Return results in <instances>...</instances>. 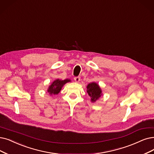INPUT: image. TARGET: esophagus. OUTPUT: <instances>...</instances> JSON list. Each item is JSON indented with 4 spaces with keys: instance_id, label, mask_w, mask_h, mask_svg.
<instances>
[{
    "instance_id": "1",
    "label": "esophagus",
    "mask_w": 154,
    "mask_h": 154,
    "mask_svg": "<svg viewBox=\"0 0 154 154\" xmlns=\"http://www.w3.org/2000/svg\"><path fill=\"white\" fill-rule=\"evenodd\" d=\"M74 79H75V81L77 83H78L79 81H80V77L79 76H76L74 78Z\"/></svg>"
}]
</instances>
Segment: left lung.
I'll return each instance as SVG.
<instances>
[{
    "label": "left lung",
    "instance_id": "8db88e82",
    "mask_svg": "<svg viewBox=\"0 0 154 154\" xmlns=\"http://www.w3.org/2000/svg\"><path fill=\"white\" fill-rule=\"evenodd\" d=\"M87 92L91 97V102H95L101 96L102 91L97 83H91L87 86Z\"/></svg>",
    "mask_w": 154,
    "mask_h": 154
}]
</instances>
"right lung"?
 Masks as SVG:
<instances>
[{
	"mask_svg": "<svg viewBox=\"0 0 154 154\" xmlns=\"http://www.w3.org/2000/svg\"><path fill=\"white\" fill-rule=\"evenodd\" d=\"M70 82L69 79H65V80H60V79H56V81H54L52 84L49 87L48 89V92L50 94H58L59 91H60L61 88H62L63 86L67 82Z\"/></svg>",
	"mask_w": 154,
	"mask_h": 154,
	"instance_id": "add662e5",
	"label": "right lung"
}]
</instances>
